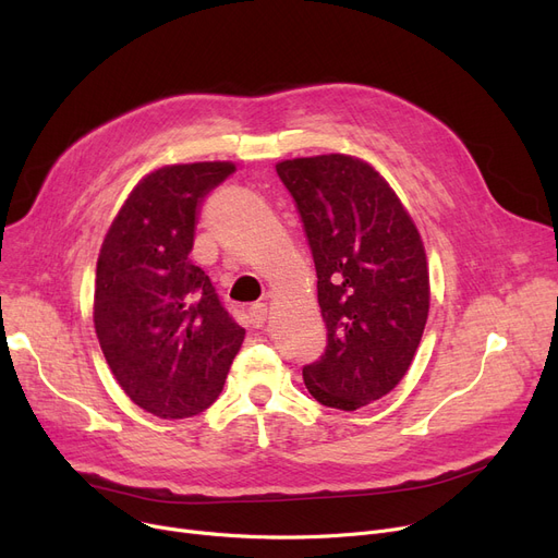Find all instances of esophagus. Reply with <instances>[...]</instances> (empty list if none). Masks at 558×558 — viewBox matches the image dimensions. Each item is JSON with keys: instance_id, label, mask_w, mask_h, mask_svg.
Wrapping results in <instances>:
<instances>
[{"instance_id": "obj_1", "label": "esophagus", "mask_w": 558, "mask_h": 558, "mask_svg": "<svg viewBox=\"0 0 558 558\" xmlns=\"http://www.w3.org/2000/svg\"><path fill=\"white\" fill-rule=\"evenodd\" d=\"M267 316H269V307L264 305V303H255V305L248 310V318H251V324H253L255 328H262L264 320H267Z\"/></svg>"}]
</instances>
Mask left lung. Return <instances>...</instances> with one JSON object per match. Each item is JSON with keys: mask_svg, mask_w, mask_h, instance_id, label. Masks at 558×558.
Returning a JSON list of instances; mask_svg holds the SVG:
<instances>
[{"mask_svg": "<svg viewBox=\"0 0 558 558\" xmlns=\"http://www.w3.org/2000/svg\"><path fill=\"white\" fill-rule=\"evenodd\" d=\"M294 196L316 267L326 353L303 368L307 391L355 412L412 366L429 312V271L414 219L368 162L328 154L276 165Z\"/></svg>", "mask_w": 558, "mask_h": 558, "instance_id": "left-lung-1", "label": "left lung"}]
</instances>
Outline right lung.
Here are the masks:
<instances>
[{"instance_id":"1","label":"right lung","mask_w":558,"mask_h":558,"mask_svg":"<svg viewBox=\"0 0 558 558\" xmlns=\"http://www.w3.org/2000/svg\"><path fill=\"white\" fill-rule=\"evenodd\" d=\"M232 171V162H190L146 173L101 244L99 345L124 393L160 418L208 409L246 335L190 259L198 205Z\"/></svg>"}]
</instances>
